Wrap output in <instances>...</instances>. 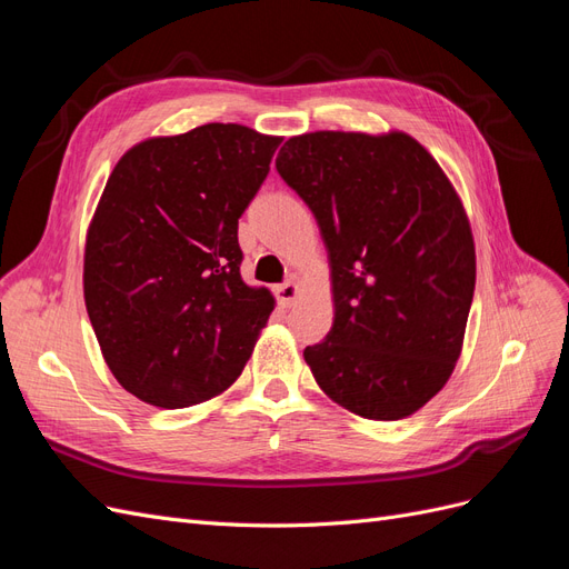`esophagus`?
<instances>
[{"instance_id":"esophagus-1","label":"esophagus","mask_w":569,"mask_h":569,"mask_svg":"<svg viewBox=\"0 0 569 569\" xmlns=\"http://www.w3.org/2000/svg\"><path fill=\"white\" fill-rule=\"evenodd\" d=\"M274 297H278L280 306H295L301 297V287L297 282H284L274 287Z\"/></svg>"}]
</instances>
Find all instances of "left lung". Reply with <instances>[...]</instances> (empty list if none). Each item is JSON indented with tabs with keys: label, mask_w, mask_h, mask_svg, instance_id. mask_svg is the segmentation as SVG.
Returning <instances> with one entry per match:
<instances>
[{
	"label": "left lung",
	"mask_w": 569,
	"mask_h": 569,
	"mask_svg": "<svg viewBox=\"0 0 569 569\" xmlns=\"http://www.w3.org/2000/svg\"><path fill=\"white\" fill-rule=\"evenodd\" d=\"M274 166L330 258L335 322L303 351L318 387L366 420L412 416L453 375L475 295V239L453 182L403 130L295 134Z\"/></svg>",
	"instance_id": "obj_1"
}]
</instances>
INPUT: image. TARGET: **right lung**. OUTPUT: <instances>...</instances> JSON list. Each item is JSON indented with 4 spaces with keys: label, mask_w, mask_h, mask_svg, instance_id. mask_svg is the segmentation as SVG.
I'll use <instances>...</instances> for the list:
<instances>
[{
    "label": "right lung",
    "mask_w": 569,
    "mask_h": 569,
    "mask_svg": "<svg viewBox=\"0 0 569 569\" xmlns=\"http://www.w3.org/2000/svg\"><path fill=\"white\" fill-rule=\"evenodd\" d=\"M282 137L206 123L147 137L113 166L84 237L82 291L118 385L157 408L226 391L274 308L239 272L237 220Z\"/></svg>",
    "instance_id": "1"
}]
</instances>
